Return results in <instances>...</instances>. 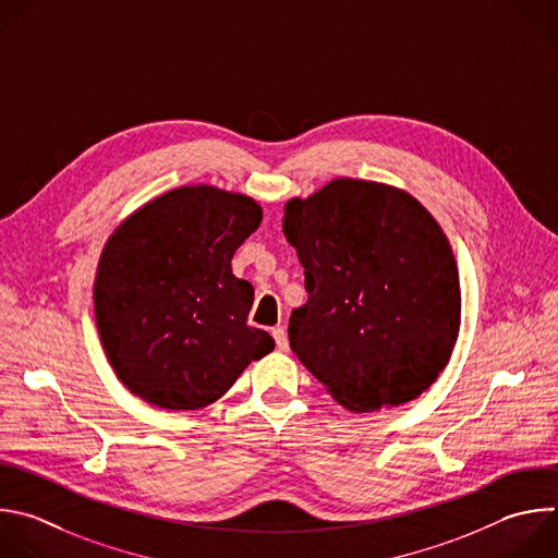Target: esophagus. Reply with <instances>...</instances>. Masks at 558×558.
Masks as SVG:
<instances>
[{
	"mask_svg": "<svg viewBox=\"0 0 558 558\" xmlns=\"http://www.w3.org/2000/svg\"><path fill=\"white\" fill-rule=\"evenodd\" d=\"M271 335H274V339H276V345H278V350L287 352V350H289V337H287V330H284V326H276V328L271 330Z\"/></svg>",
	"mask_w": 558,
	"mask_h": 558,
	"instance_id": "obj_1",
	"label": "esophagus"
}]
</instances>
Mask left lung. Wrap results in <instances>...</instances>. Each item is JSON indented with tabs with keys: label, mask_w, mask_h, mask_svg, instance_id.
<instances>
[{
	"label": "left lung",
	"mask_w": 558,
	"mask_h": 558,
	"mask_svg": "<svg viewBox=\"0 0 558 558\" xmlns=\"http://www.w3.org/2000/svg\"><path fill=\"white\" fill-rule=\"evenodd\" d=\"M282 230L308 300L289 319L291 350L350 412L421 397L460 330V280L436 219L408 193L335 179L284 206Z\"/></svg>",
	"instance_id": "left-lung-1"
}]
</instances>
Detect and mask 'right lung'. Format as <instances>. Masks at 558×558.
Returning <instances> with one entry per match:
<instances>
[{
	"instance_id": "right-lung-1",
	"label": "right lung",
	"mask_w": 558,
	"mask_h": 558,
	"mask_svg": "<svg viewBox=\"0 0 558 558\" xmlns=\"http://www.w3.org/2000/svg\"><path fill=\"white\" fill-rule=\"evenodd\" d=\"M260 221V206L245 195L183 185L111 234L94 284L96 326L133 395L199 410L274 350L269 332L247 326L254 287L232 274L234 252Z\"/></svg>"
}]
</instances>
